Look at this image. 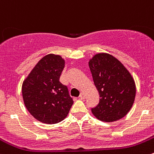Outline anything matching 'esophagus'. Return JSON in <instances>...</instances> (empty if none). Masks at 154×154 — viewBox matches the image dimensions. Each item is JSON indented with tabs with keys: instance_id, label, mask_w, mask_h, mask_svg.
I'll list each match as a JSON object with an SVG mask.
<instances>
[{
	"instance_id": "1",
	"label": "esophagus",
	"mask_w": 154,
	"mask_h": 154,
	"mask_svg": "<svg viewBox=\"0 0 154 154\" xmlns=\"http://www.w3.org/2000/svg\"><path fill=\"white\" fill-rule=\"evenodd\" d=\"M79 98H80L81 100H84V99H85V94H84V93H82V94H80V96H79Z\"/></svg>"
}]
</instances>
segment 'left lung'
<instances>
[{"instance_id":"left-lung-1","label":"left lung","mask_w":154,"mask_h":154,"mask_svg":"<svg viewBox=\"0 0 154 154\" xmlns=\"http://www.w3.org/2000/svg\"><path fill=\"white\" fill-rule=\"evenodd\" d=\"M100 102L91 109L93 115L102 121L113 122L127 115L134 103L136 88L130 72L116 57L98 53L89 60Z\"/></svg>"}]
</instances>
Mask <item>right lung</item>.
Here are the masks:
<instances>
[{
	"mask_svg": "<svg viewBox=\"0 0 154 154\" xmlns=\"http://www.w3.org/2000/svg\"><path fill=\"white\" fill-rule=\"evenodd\" d=\"M64 66L61 56L47 54L36 63L22 84L25 107L35 119L44 124L62 121L73 104L67 87L59 81Z\"/></svg>",
	"mask_w": 154,
	"mask_h": 154,
	"instance_id": "right-lung-1",
	"label": "right lung"
}]
</instances>
